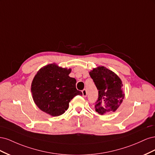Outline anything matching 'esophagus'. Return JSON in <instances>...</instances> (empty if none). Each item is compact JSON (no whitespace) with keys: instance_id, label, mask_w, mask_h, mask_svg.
Wrapping results in <instances>:
<instances>
[{"instance_id":"esophagus-1","label":"esophagus","mask_w":155,"mask_h":155,"mask_svg":"<svg viewBox=\"0 0 155 155\" xmlns=\"http://www.w3.org/2000/svg\"><path fill=\"white\" fill-rule=\"evenodd\" d=\"M82 94H83V97H87V92L86 89H83V90L82 91Z\"/></svg>"}]
</instances>
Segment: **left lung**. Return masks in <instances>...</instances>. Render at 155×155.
Instances as JSON below:
<instances>
[{
	"mask_svg": "<svg viewBox=\"0 0 155 155\" xmlns=\"http://www.w3.org/2000/svg\"><path fill=\"white\" fill-rule=\"evenodd\" d=\"M89 74L98 91V98L94 105L96 111L101 114L116 111L125 96L120 78L104 67L94 68Z\"/></svg>",
	"mask_w": 155,
	"mask_h": 155,
	"instance_id": "obj_1",
	"label": "left lung"
}]
</instances>
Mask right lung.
I'll return each instance as SVG.
<instances>
[{
    "instance_id": "add662e5",
    "label": "right lung",
    "mask_w": 155,
    "mask_h": 155,
    "mask_svg": "<svg viewBox=\"0 0 155 155\" xmlns=\"http://www.w3.org/2000/svg\"><path fill=\"white\" fill-rule=\"evenodd\" d=\"M71 69L50 64L41 68L31 83L33 99L39 109L52 116L63 114L68 108L69 102L77 95L75 78L68 75Z\"/></svg>"
}]
</instances>
